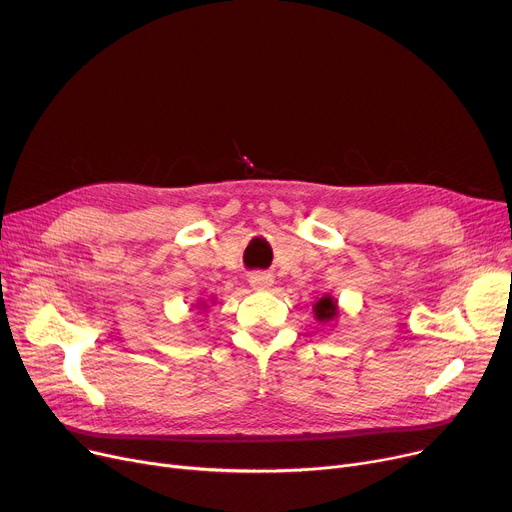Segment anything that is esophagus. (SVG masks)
I'll list each match as a JSON object with an SVG mask.
<instances>
[{
    "label": "esophagus",
    "instance_id": "obj_1",
    "mask_svg": "<svg viewBox=\"0 0 512 512\" xmlns=\"http://www.w3.org/2000/svg\"><path fill=\"white\" fill-rule=\"evenodd\" d=\"M251 284H253V288L263 290L272 284V276L270 274H255V276H251Z\"/></svg>",
    "mask_w": 512,
    "mask_h": 512
}]
</instances>
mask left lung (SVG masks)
<instances>
[{"instance_id":"8db88e82","label":"left lung","mask_w":512,"mask_h":512,"mask_svg":"<svg viewBox=\"0 0 512 512\" xmlns=\"http://www.w3.org/2000/svg\"><path fill=\"white\" fill-rule=\"evenodd\" d=\"M313 311H315V317H317L319 321H328V319L336 317L338 307H336V303H334L330 297H324V299L317 301V305L313 307Z\"/></svg>"}]
</instances>
